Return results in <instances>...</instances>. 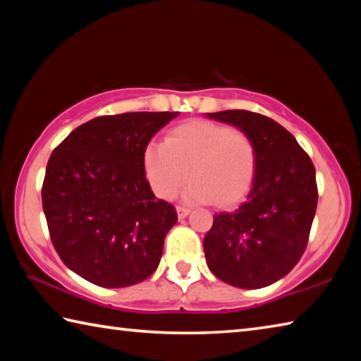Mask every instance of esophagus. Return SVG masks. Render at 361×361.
<instances>
[{
    "mask_svg": "<svg viewBox=\"0 0 361 361\" xmlns=\"http://www.w3.org/2000/svg\"><path fill=\"white\" fill-rule=\"evenodd\" d=\"M189 209H186V207H181V205H178L176 207V215H178V218L180 219H183V218H186L188 215H189Z\"/></svg>",
    "mask_w": 361,
    "mask_h": 361,
    "instance_id": "obj_1",
    "label": "esophagus"
}]
</instances>
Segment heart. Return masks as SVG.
I'll return each mask as SVG.
<instances>
[{"instance_id":"obj_1","label":"heart","mask_w":361,"mask_h":361,"mask_svg":"<svg viewBox=\"0 0 361 361\" xmlns=\"http://www.w3.org/2000/svg\"><path fill=\"white\" fill-rule=\"evenodd\" d=\"M256 146L248 133L218 122L195 119L169 133L167 142H151L143 152L145 173L152 191L161 199L183 192L191 204L232 205L253 185Z\"/></svg>"}]
</instances>
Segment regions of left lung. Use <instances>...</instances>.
<instances>
[{"instance_id": "obj_1", "label": "left lung", "mask_w": 361, "mask_h": 361, "mask_svg": "<svg viewBox=\"0 0 361 361\" xmlns=\"http://www.w3.org/2000/svg\"><path fill=\"white\" fill-rule=\"evenodd\" d=\"M205 116L248 133L258 156L245 202L215 215L204 237L207 264L237 288H264L285 277L307 247L319 199L315 167L296 138L271 118L243 109Z\"/></svg>"}]
</instances>
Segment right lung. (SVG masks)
Wrapping results in <instances>:
<instances>
[{"label": "right lung", "instance_id": "1", "mask_svg": "<svg viewBox=\"0 0 361 361\" xmlns=\"http://www.w3.org/2000/svg\"><path fill=\"white\" fill-rule=\"evenodd\" d=\"M180 113L100 116L73 130L49 157L42 210L63 264L103 288L143 282L161 262L175 207L146 180L143 152Z\"/></svg>", "mask_w": 361, "mask_h": 361}]
</instances>
